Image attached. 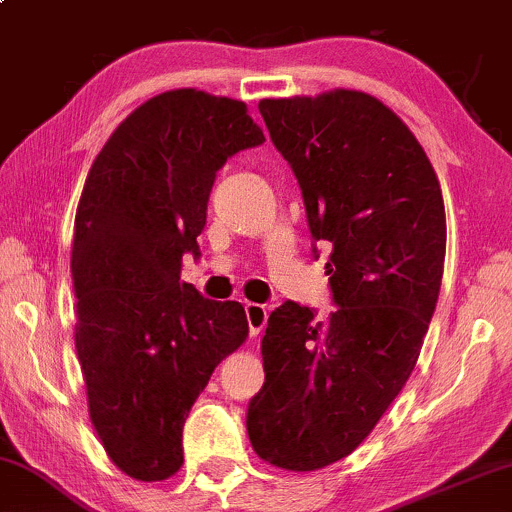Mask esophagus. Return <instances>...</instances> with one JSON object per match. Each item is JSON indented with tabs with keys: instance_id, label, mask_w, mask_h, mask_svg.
Returning <instances> with one entry per match:
<instances>
[{
	"instance_id": "obj_1",
	"label": "esophagus",
	"mask_w": 512,
	"mask_h": 512,
	"mask_svg": "<svg viewBox=\"0 0 512 512\" xmlns=\"http://www.w3.org/2000/svg\"><path fill=\"white\" fill-rule=\"evenodd\" d=\"M244 311H246V320H249V334L251 337H258V334L263 332V327H266V320H268V311H266V306H261V304H246L244 306Z\"/></svg>"
}]
</instances>
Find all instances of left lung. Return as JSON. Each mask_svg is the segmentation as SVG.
Here are the masks:
<instances>
[{
    "mask_svg": "<svg viewBox=\"0 0 512 512\" xmlns=\"http://www.w3.org/2000/svg\"><path fill=\"white\" fill-rule=\"evenodd\" d=\"M258 109L311 235L332 246L339 308L325 325L294 301L270 313L246 430L258 458L313 472L363 444L418 363L444 275V199L425 149L372 94L339 87Z\"/></svg>",
    "mask_w": 512,
    "mask_h": 512,
    "instance_id": "8db88e82",
    "label": "left lung"
}]
</instances>
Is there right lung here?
<instances>
[{
  "label": "right lung",
  "mask_w": 512,
  "mask_h": 512,
  "mask_svg": "<svg viewBox=\"0 0 512 512\" xmlns=\"http://www.w3.org/2000/svg\"><path fill=\"white\" fill-rule=\"evenodd\" d=\"M266 142L244 102L194 87L137 106L94 159L75 211V351L106 456L140 482L182 468V427L249 337L239 301L180 282L216 170Z\"/></svg>",
  "instance_id": "right-lung-1"
}]
</instances>
